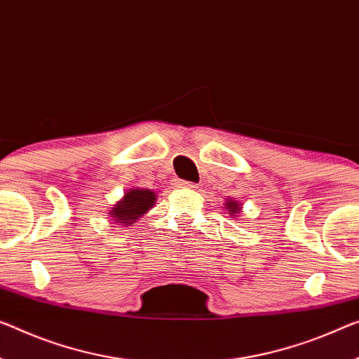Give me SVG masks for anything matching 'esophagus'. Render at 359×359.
Masks as SVG:
<instances>
[{
	"instance_id": "1",
	"label": "esophagus",
	"mask_w": 359,
	"mask_h": 359,
	"mask_svg": "<svg viewBox=\"0 0 359 359\" xmlns=\"http://www.w3.org/2000/svg\"><path fill=\"white\" fill-rule=\"evenodd\" d=\"M178 186L180 187H187V189H196V187H197L196 183H192V181H184V180H180Z\"/></svg>"
}]
</instances>
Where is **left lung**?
Returning <instances> with one entry per match:
<instances>
[{
    "label": "left lung",
    "mask_w": 359,
    "mask_h": 359,
    "mask_svg": "<svg viewBox=\"0 0 359 359\" xmlns=\"http://www.w3.org/2000/svg\"><path fill=\"white\" fill-rule=\"evenodd\" d=\"M224 205H226V207H228V208H226V210H228V212H229V215H231V217H236V213L241 210L239 203H237V202H234V201H228V202H226V203H224Z\"/></svg>",
    "instance_id": "left-lung-1"
}]
</instances>
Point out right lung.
<instances>
[{"label":"right lung","instance_id":"add662e5","mask_svg":"<svg viewBox=\"0 0 359 359\" xmlns=\"http://www.w3.org/2000/svg\"><path fill=\"white\" fill-rule=\"evenodd\" d=\"M156 202V194L149 189H131L125 197L115 205L110 215L115 218V223L133 224L137 218H141Z\"/></svg>","mask_w":359,"mask_h":359}]
</instances>
